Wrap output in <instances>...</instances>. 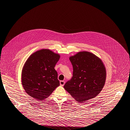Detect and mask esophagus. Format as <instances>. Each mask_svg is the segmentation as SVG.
I'll use <instances>...</instances> for the list:
<instances>
[{"label": "esophagus", "mask_w": 130, "mask_h": 130, "mask_svg": "<svg viewBox=\"0 0 130 130\" xmlns=\"http://www.w3.org/2000/svg\"><path fill=\"white\" fill-rule=\"evenodd\" d=\"M64 84H65V81L63 80H61L60 81V85H61V86H64Z\"/></svg>", "instance_id": "obj_1"}]
</instances>
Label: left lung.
Instances as JSON below:
<instances>
[{"mask_svg":"<svg viewBox=\"0 0 130 130\" xmlns=\"http://www.w3.org/2000/svg\"><path fill=\"white\" fill-rule=\"evenodd\" d=\"M73 67L72 79L64 89L76 101L84 103L97 96L106 79V70L102 60L89 52H79L69 57Z\"/></svg>","mask_w":130,"mask_h":130,"instance_id":"8db88e82","label":"left lung"}]
</instances>
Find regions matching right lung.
<instances>
[{"label": "right lung", "instance_id": "1", "mask_svg": "<svg viewBox=\"0 0 130 130\" xmlns=\"http://www.w3.org/2000/svg\"><path fill=\"white\" fill-rule=\"evenodd\" d=\"M60 56L49 49L38 50L26 61L21 73V83L26 93L42 101L59 86L55 67Z\"/></svg>", "mask_w": 130, "mask_h": 130}]
</instances>
